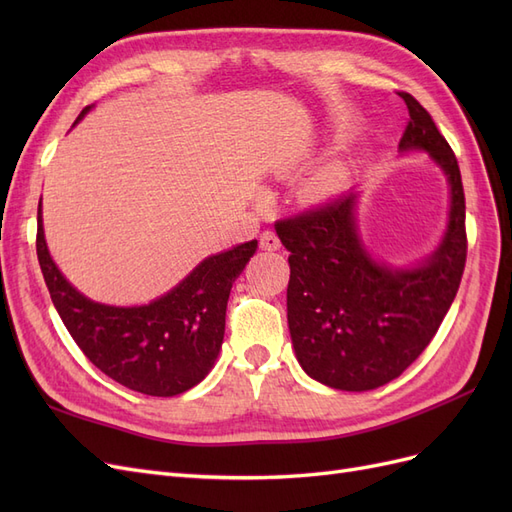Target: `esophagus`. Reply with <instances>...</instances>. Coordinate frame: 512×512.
I'll return each instance as SVG.
<instances>
[{
  "mask_svg": "<svg viewBox=\"0 0 512 512\" xmlns=\"http://www.w3.org/2000/svg\"><path fill=\"white\" fill-rule=\"evenodd\" d=\"M260 247H262V250H267V252H275V250H280V247H282V241H280V237L275 235V232L265 230L260 235Z\"/></svg>",
  "mask_w": 512,
  "mask_h": 512,
  "instance_id": "obj_1",
  "label": "esophagus"
}]
</instances>
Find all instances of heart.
<instances>
[{
  "mask_svg": "<svg viewBox=\"0 0 512 512\" xmlns=\"http://www.w3.org/2000/svg\"><path fill=\"white\" fill-rule=\"evenodd\" d=\"M339 179H342V173H339V168H335V166L324 168L322 173L314 179L312 190L318 192V194H327V192H331V190L337 188Z\"/></svg>",
  "mask_w": 512,
  "mask_h": 512,
  "instance_id": "b5f03b06",
  "label": "heart"
}]
</instances>
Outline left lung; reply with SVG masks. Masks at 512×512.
Listing matches in <instances>:
<instances>
[{
    "label": "left lung",
    "instance_id": "left-lung-1",
    "mask_svg": "<svg viewBox=\"0 0 512 512\" xmlns=\"http://www.w3.org/2000/svg\"><path fill=\"white\" fill-rule=\"evenodd\" d=\"M399 151H427L446 175L451 211L440 245L421 265L393 269L367 252L356 192L275 222L290 252L288 329L309 378L339 391H371L412 365L455 301L466 267V196L453 149L410 94Z\"/></svg>",
    "mask_w": 512,
    "mask_h": 512
}]
</instances>
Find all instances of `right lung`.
I'll return each instance as SVG.
<instances>
[{
  "instance_id": "right-lung-1",
  "label": "right lung",
  "mask_w": 512,
  "mask_h": 512,
  "mask_svg": "<svg viewBox=\"0 0 512 512\" xmlns=\"http://www.w3.org/2000/svg\"><path fill=\"white\" fill-rule=\"evenodd\" d=\"M91 106H85L79 123ZM258 241L213 254L162 297L117 307L87 299L53 262L38 205L36 252L59 318L87 359L128 389L173 397L203 380L224 342L232 282L254 256Z\"/></svg>"
}]
</instances>
